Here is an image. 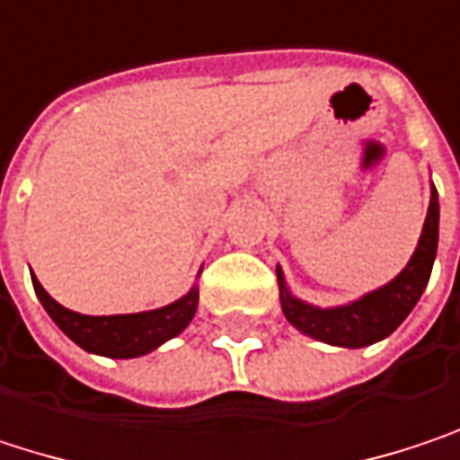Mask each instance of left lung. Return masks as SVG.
<instances>
[{
    "instance_id": "left-lung-1",
    "label": "left lung",
    "mask_w": 460,
    "mask_h": 460,
    "mask_svg": "<svg viewBox=\"0 0 460 460\" xmlns=\"http://www.w3.org/2000/svg\"><path fill=\"white\" fill-rule=\"evenodd\" d=\"M437 241H439V201H437V188L431 185L429 211L421 227L419 246L413 257L408 259V264L389 283L347 305L317 307L299 299L288 288L286 275L278 264L275 272L280 288V310L296 331H302L315 341L331 347H347V349L371 347L376 341L386 339L389 333H394L397 325L411 315V310L421 299L437 257Z\"/></svg>"
}]
</instances>
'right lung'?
I'll list each match as a JSON object with an SVG mask.
<instances>
[{
    "label": "right lung",
    "instance_id": "obj_1",
    "mask_svg": "<svg viewBox=\"0 0 460 460\" xmlns=\"http://www.w3.org/2000/svg\"><path fill=\"white\" fill-rule=\"evenodd\" d=\"M201 275V272H199ZM33 291L47 310V315L55 320V325L84 352L113 358V360H129L143 358L147 352L158 349L169 339L180 336L199 310V286L193 283L188 294H182L177 302L145 313H129V315H82L60 302H55L44 286L31 275Z\"/></svg>",
    "mask_w": 460,
    "mask_h": 460
}]
</instances>
